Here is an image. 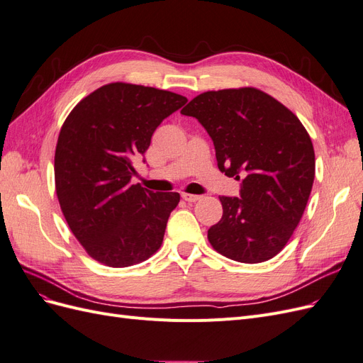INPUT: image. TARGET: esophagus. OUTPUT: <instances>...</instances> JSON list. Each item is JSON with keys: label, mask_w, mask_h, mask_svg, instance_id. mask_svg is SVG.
I'll list each match as a JSON object with an SVG mask.
<instances>
[{"label": "esophagus", "mask_w": 363, "mask_h": 363, "mask_svg": "<svg viewBox=\"0 0 363 363\" xmlns=\"http://www.w3.org/2000/svg\"><path fill=\"white\" fill-rule=\"evenodd\" d=\"M182 199L184 201H189V203H194V201H199L201 196L200 195H195V194H188V192H183L182 194Z\"/></svg>", "instance_id": "34e87169"}]
</instances>
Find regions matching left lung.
<instances>
[{
  "label": "left lung",
  "instance_id": "8db88e82",
  "mask_svg": "<svg viewBox=\"0 0 363 363\" xmlns=\"http://www.w3.org/2000/svg\"><path fill=\"white\" fill-rule=\"evenodd\" d=\"M182 113L199 119L212 138L219 171L242 179L239 199L219 196L223 218L208 228V242L242 263L277 256L315 179V151L300 119L256 87L200 94Z\"/></svg>",
  "mask_w": 363,
  "mask_h": 363
}]
</instances>
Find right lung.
<instances>
[{
  "mask_svg": "<svg viewBox=\"0 0 363 363\" xmlns=\"http://www.w3.org/2000/svg\"><path fill=\"white\" fill-rule=\"evenodd\" d=\"M186 101L118 82L98 87L65 119L54 156L57 199L77 240L103 265H136L160 248L180 194H155L130 180L155 130Z\"/></svg>",
  "mask_w": 363,
  "mask_h": 363,
  "instance_id": "obj_1",
  "label": "right lung"
}]
</instances>
